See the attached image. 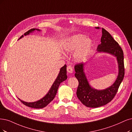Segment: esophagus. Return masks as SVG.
<instances>
[{"label":"esophagus","mask_w":132,"mask_h":132,"mask_svg":"<svg viewBox=\"0 0 132 132\" xmlns=\"http://www.w3.org/2000/svg\"><path fill=\"white\" fill-rule=\"evenodd\" d=\"M67 72L70 73H71L73 72V69H72L71 66H68L67 67Z\"/></svg>","instance_id":"34e87169"}]
</instances>
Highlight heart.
Returning a JSON list of instances; mask_svg holds the SVG:
<instances>
[{
  "mask_svg": "<svg viewBox=\"0 0 132 132\" xmlns=\"http://www.w3.org/2000/svg\"><path fill=\"white\" fill-rule=\"evenodd\" d=\"M92 45V41L82 34H77L69 38L63 44L62 50L71 53L76 50L74 57L76 60H80L88 53Z\"/></svg>",
  "mask_w": 132,
  "mask_h": 132,
  "instance_id": "b5f03b06",
  "label": "heart"
}]
</instances>
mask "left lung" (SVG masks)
<instances>
[{
    "instance_id": "obj_1",
    "label": "left lung",
    "mask_w": 132,
    "mask_h": 132,
    "mask_svg": "<svg viewBox=\"0 0 132 132\" xmlns=\"http://www.w3.org/2000/svg\"><path fill=\"white\" fill-rule=\"evenodd\" d=\"M99 29V27H96ZM101 43L97 47L98 52H105L115 56L119 64V75L114 83L108 88L97 90L91 87L87 80L84 72V63H77L75 66V77L79 85L77 90V96L81 103L89 108H97L108 103L115 96L125 76L123 52L110 34L102 28Z\"/></svg>"
}]
</instances>
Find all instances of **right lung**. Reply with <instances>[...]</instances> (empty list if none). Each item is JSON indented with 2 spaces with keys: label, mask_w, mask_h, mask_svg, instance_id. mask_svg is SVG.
I'll return each instance as SVG.
<instances>
[{
  "label": "right lung",
  "mask_w": 132,
  "mask_h": 132,
  "mask_svg": "<svg viewBox=\"0 0 132 132\" xmlns=\"http://www.w3.org/2000/svg\"><path fill=\"white\" fill-rule=\"evenodd\" d=\"M35 30H37L40 31L39 29H31L30 30H28L24 34V35H29L30 32H32ZM23 37V35H22L20 38L19 39ZM67 78V73H66V65H65L62 67L61 68L60 71L57 77L56 78V80H55L53 84L52 85L51 88L50 89V90L49 91L48 94L44 97L41 100L39 101H37L35 102H31V103H28V102H24L20 99H19L22 103L26 106H28L29 107H30V108H35V109H41L43 108L44 107L46 106L50 102L53 100L54 98V97L57 93L58 87L59 86L61 82L65 80Z\"/></svg>",
  "instance_id": "obj_1"
}]
</instances>
